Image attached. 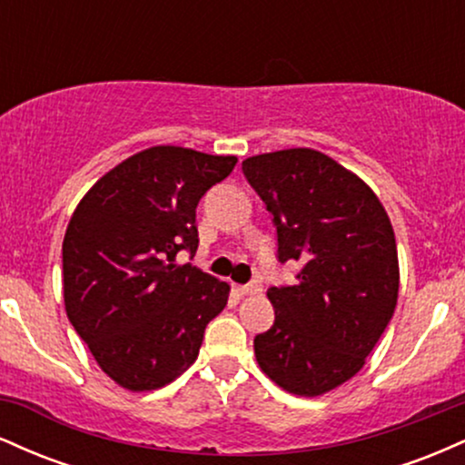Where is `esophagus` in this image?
<instances>
[{
    "label": "esophagus",
    "instance_id": "obj_1",
    "mask_svg": "<svg viewBox=\"0 0 465 465\" xmlns=\"http://www.w3.org/2000/svg\"><path fill=\"white\" fill-rule=\"evenodd\" d=\"M262 291V288H260V284H247V286H236V292L238 295H258V292Z\"/></svg>",
    "mask_w": 465,
    "mask_h": 465
}]
</instances>
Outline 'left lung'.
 <instances>
[{"mask_svg": "<svg viewBox=\"0 0 465 465\" xmlns=\"http://www.w3.org/2000/svg\"><path fill=\"white\" fill-rule=\"evenodd\" d=\"M277 229L280 262L297 260V284L266 291L275 323L253 339L275 385L314 398L356 376L398 303L396 236L361 177L312 148L242 162Z\"/></svg>", "mask_w": 465, "mask_h": 465, "instance_id": "left-lung-1", "label": "left lung"}]
</instances>
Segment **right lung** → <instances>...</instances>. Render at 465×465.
Here are the masks:
<instances>
[{"mask_svg":"<svg viewBox=\"0 0 465 465\" xmlns=\"http://www.w3.org/2000/svg\"><path fill=\"white\" fill-rule=\"evenodd\" d=\"M238 159L183 146L135 153L100 177L63 240L65 312L95 362L129 391H153L199 356L229 284L177 253L199 247L196 205Z\"/></svg>","mask_w":465,"mask_h":465,"instance_id":"1","label":"right lung"}]
</instances>
